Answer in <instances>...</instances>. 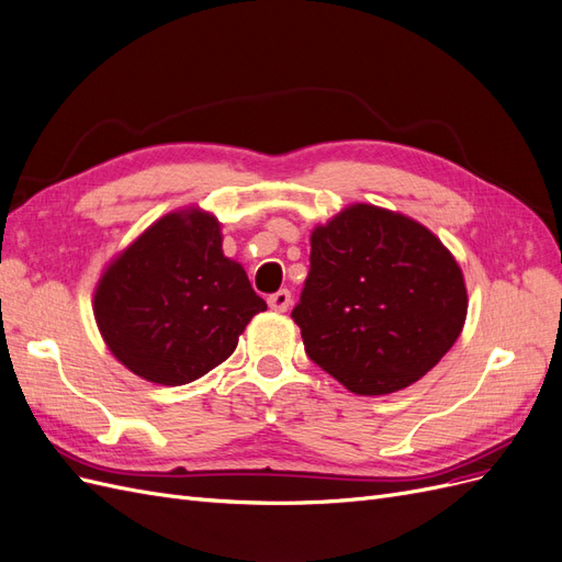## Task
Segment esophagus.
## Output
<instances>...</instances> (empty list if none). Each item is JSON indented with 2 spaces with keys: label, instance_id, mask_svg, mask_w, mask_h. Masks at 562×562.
Listing matches in <instances>:
<instances>
[{
  "label": "esophagus",
  "instance_id": "34e87169",
  "mask_svg": "<svg viewBox=\"0 0 562 562\" xmlns=\"http://www.w3.org/2000/svg\"><path fill=\"white\" fill-rule=\"evenodd\" d=\"M291 302H293L291 291H279L274 295H269V300H267L269 310H274V312H288V307H291Z\"/></svg>",
  "mask_w": 562,
  "mask_h": 562
}]
</instances>
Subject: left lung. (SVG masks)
Listing matches in <instances>:
<instances>
[{
    "label": "left lung",
    "instance_id": "left-lung-1",
    "mask_svg": "<svg viewBox=\"0 0 562 562\" xmlns=\"http://www.w3.org/2000/svg\"><path fill=\"white\" fill-rule=\"evenodd\" d=\"M310 241V277L291 316L310 359L353 394L411 386L457 342L464 274L417 220L351 203Z\"/></svg>",
    "mask_w": 562,
    "mask_h": 562
}]
</instances>
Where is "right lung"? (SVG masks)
Listing matches in <instances>:
<instances>
[{"label": "right lung", "instance_id": "add662e5", "mask_svg": "<svg viewBox=\"0 0 562 562\" xmlns=\"http://www.w3.org/2000/svg\"><path fill=\"white\" fill-rule=\"evenodd\" d=\"M267 310L246 269L225 258L217 217L199 206L166 213L114 255L93 316L133 375L180 386L227 361L250 318Z\"/></svg>", "mask_w": 562, "mask_h": 562}]
</instances>
